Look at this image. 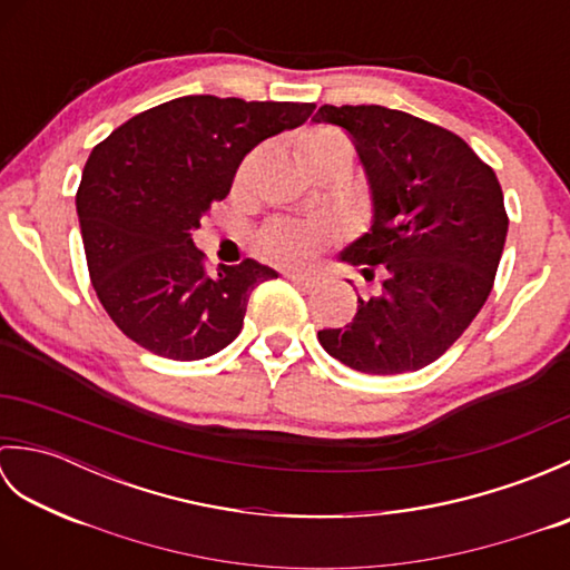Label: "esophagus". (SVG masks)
Wrapping results in <instances>:
<instances>
[{"label":"esophagus","mask_w":570,"mask_h":570,"mask_svg":"<svg viewBox=\"0 0 570 570\" xmlns=\"http://www.w3.org/2000/svg\"><path fill=\"white\" fill-rule=\"evenodd\" d=\"M286 278L298 288H304V292H311V288L321 286V276L316 274H286Z\"/></svg>","instance_id":"esophagus-1"}]
</instances>
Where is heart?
I'll list each match as a JSON object with an SVG mask.
<instances>
[{"mask_svg": "<svg viewBox=\"0 0 570 570\" xmlns=\"http://www.w3.org/2000/svg\"><path fill=\"white\" fill-rule=\"evenodd\" d=\"M296 159L306 171L331 166H353L355 149L341 129L328 125H313L296 137ZM333 237V227L323 220L296 223L274 220L259 233V249L266 259L301 266L311 262L325 239Z\"/></svg>", "mask_w": 570, "mask_h": 570, "instance_id": "b5f03b06", "label": "heart"}]
</instances>
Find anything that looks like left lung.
I'll return each mask as SVG.
<instances>
[{
  "label": "left lung",
  "instance_id": "obj_1",
  "mask_svg": "<svg viewBox=\"0 0 570 570\" xmlns=\"http://www.w3.org/2000/svg\"><path fill=\"white\" fill-rule=\"evenodd\" d=\"M365 168L372 223L341 252L380 292L323 350L365 374L416 372L451 347L492 292L507 239L500 180L453 131L380 105H323Z\"/></svg>",
  "mask_w": 570,
  "mask_h": 570
}]
</instances>
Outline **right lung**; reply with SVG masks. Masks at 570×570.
Returning a JSON list of instances; mask_svg holds the SVG:
<instances>
[{"label":"right lung","instance_id":"1","mask_svg":"<svg viewBox=\"0 0 570 570\" xmlns=\"http://www.w3.org/2000/svg\"><path fill=\"white\" fill-rule=\"evenodd\" d=\"M311 102L186 95L131 117L92 149L76 196L90 282L129 341L168 360H203L235 341L272 266L208 274L190 233L227 198L259 141L306 122Z\"/></svg>","mask_w":570,"mask_h":570}]
</instances>
